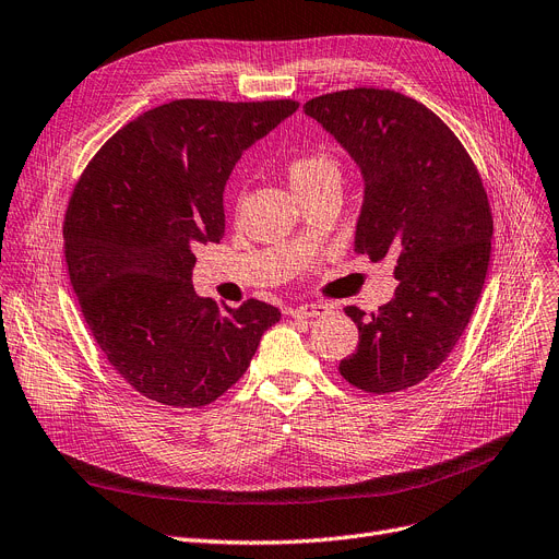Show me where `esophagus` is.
I'll return each mask as SVG.
<instances>
[{
    "label": "esophagus",
    "instance_id": "1",
    "mask_svg": "<svg viewBox=\"0 0 559 559\" xmlns=\"http://www.w3.org/2000/svg\"><path fill=\"white\" fill-rule=\"evenodd\" d=\"M328 314H330V307L317 305V302L300 305V307L292 309V317H296V319H319V317H328Z\"/></svg>",
    "mask_w": 559,
    "mask_h": 559
}]
</instances>
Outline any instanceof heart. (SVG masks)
Wrapping results in <instances>:
<instances>
[{"label":"heart","mask_w":559,"mask_h":559,"mask_svg":"<svg viewBox=\"0 0 559 559\" xmlns=\"http://www.w3.org/2000/svg\"><path fill=\"white\" fill-rule=\"evenodd\" d=\"M288 183H292L294 192L309 190L314 186H321L332 178H340V167L334 163L328 153H305L294 158L286 167Z\"/></svg>","instance_id":"b5f03b06"}]
</instances>
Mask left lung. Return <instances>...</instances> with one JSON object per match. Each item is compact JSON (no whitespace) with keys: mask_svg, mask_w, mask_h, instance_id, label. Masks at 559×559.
<instances>
[{"mask_svg":"<svg viewBox=\"0 0 559 559\" xmlns=\"http://www.w3.org/2000/svg\"><path fill=\"white\" fill-rule=\"evenodd\" d=\"M360 169L365 192L355 252L394 261V298L365 317L340 362L350 385L373 394L433 373L471 321L490 261L488 197L454 132L429 107L390 88H348L302 105Z\"/></svg>","mask_w":559,"mask_h":559,"instance_id":"1","label":"left lung"}]
</instances>
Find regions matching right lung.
<instances>
[{"label": "right lung", "instance_id": "right-lung-1", "mask_svg": "<svg viewBox=\"0 0 559 559\" xmlns=\"http://www.w3.org/2000/svg\"><path fill=\"white\" fill-rule=\"evenodd\" d=\"M296 100H171L107 140L63 222L84 321L126 383L165 406L199 408L248 371L280 309H219L194 294V248L225 236L222 194L240 155Z\"/></svg>", "mask_w": 559, "mask_h": 559}]
</instances>
